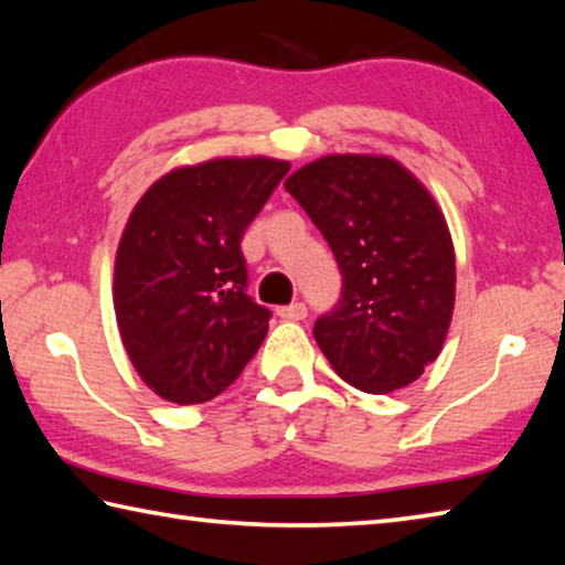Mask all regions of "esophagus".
<instances>
[{
    "label": "esophagus",
    "instance_id": "1",
    "mask_svg": "<svg viewBox=\"0 0 565 565\" xmlns=\"http://www.w3.org/2000/svg\"><path fill=\"white\" fill-rule=\"evenodd\" d=\"M276 316L284 320H303L308 316L306 303H291V306H281L276 308Z\"/></svg>",
    "mask_w": 565,
    "mask_h": 565
}]
</instances>
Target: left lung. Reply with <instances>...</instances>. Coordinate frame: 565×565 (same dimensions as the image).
<instances>
[{"mask_svg":"<svg viewBox=\"0 0 565 565\" xmlns=\"http://www.w3.org/2000/svg\"><path fill=\"white\" fill-rule=\"evenodd\" d=\"M284 186L342 274L340 301L313 328L338 376L376 395L423 376L447 338L456 286L451 235L429 191L383 154H328Z\"/></svg>","mask_w":565,"mask_h":565,"instance_id":"obj_1","label":"left lung"}]
</instances>
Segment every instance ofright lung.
<instances>
[{
	"label": "right lung",
	"mask_w": 565,
	"mask_h": 565,
	"mask_svg": "<svg viewBox=\"0 0 565 565\" xmlns=\"http://www.w3.org/2000/svg\"><path fill=\"white\" fill-rule=\"evenodd\" d=\"M289 172L223 158L158 179L116 252L114 308L140 379L179 405L206 403L243 374L271 310L247 296L243 235Z\"/></svg>",
	"instance_id": "right-lung-1"
}]
</instances>
